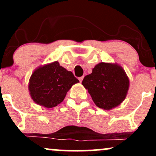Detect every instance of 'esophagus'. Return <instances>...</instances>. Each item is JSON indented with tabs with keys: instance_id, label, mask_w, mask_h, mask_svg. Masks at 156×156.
Returning <instances> with one entry per match:
<instances>
[{
	"instance_id": "esophagus-1",
	"label": "esophagus",
	"mask_w": 156,
	"mask_h": 156,
	"mask_svg": "<svg viewBox=\"0 0 156 156\" xmlns=\"http://www.w3.org/2000/svg\"><path fill=\"white\" fill-rule=\"evenodd\" d=\"M83 76L80 77V78H78V80H80V82H82V80H83Z\"/></svg>"
}]
</instances>
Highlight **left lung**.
I'll use <instances>...</instances> for the list:
<instances>
[{
    "label": "left lung",
    "mask_w": 156,
    "mask_h": 156,
    "mask_svg": "<svg viewBox=\"0 0 156 156\" xmlns=\"http://www.w3.org/2000/svg\"><path fill=\"white\" fill-rule=\"evenodd\" d=\"M82 85L88 90L97 106L112 110L124 101L130 80L120 65L101 62L93 68L91 74L84 77Z\"/></svg>",
    "instance_id": "1"
}]
</instances>
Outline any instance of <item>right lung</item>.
I'll return each instance as SVG.
<instances>
[{"mask_svg": "<svg viewBox=\"0 0 156 156\" xmlns=\"http://www.w3.org/2000/svg\"><path fill=\"white\" fill-rule=\"evenodd\" d=\"M78 82L72 72L55 61L39 66L34 71L28 82V90L35 103L51 108L60 104L73 85Z\"/></svg>", "mask_w": 156, "mask_h": 156, "instance_id": "right-lung-1", "label": "right lung"}]
</instances>
